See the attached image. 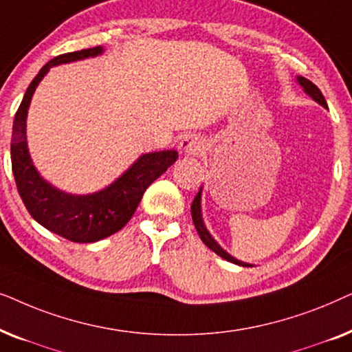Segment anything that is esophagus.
<instances>
[{"label": "esophagus", "instance_id": "esophagus-1", "mask_svg": "<svg viewBox=\"0 0 352 352\" xmlns=\"http://www.w3.org/2000/svg\"><path fill=\"white\" fill-rule=\"evenodd\" d=\"M181 148H182V152H186V153H199L201 151V146L197 138L186 136V138H182V141H181Z\"/></svg>", "mask_w": 352, "mask_h": 352}]
</instances>
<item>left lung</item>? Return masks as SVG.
I'll return each instance as SVG.
<instances>
[{
    "instance_id": "obj_1",
    "label": "left lung",
    "mask_w": 352,
    "mask_h": 352,
    "mask_svg": "<svg viewBox=\"0 0 352 352\" xmlns=\"http://www.w3.org/2000/svg\"><path fill=\"white\" fill-rule=\"evenodd\" d=\"M298 81H300V85L302 86V88H305L306 93L309 94L311 98L316 100V102H319L320 105H324V107H327L325 98H324V96H322L320 89L317 88V86H316L314 83H312V81H309V80H307V78H305V76H298ZM190 211H192V219H194V224H195V229H197V232H199L200 239L204 240V243L206 245V247H208L210 250H213V252H214L216 254H219L221 258L228 259V261H230V263H234V264H239V266H245V267L252 266V264L242 263V261H239V259H235V258L230 256V254H229L228 252H224V250L221 248L219 245L214 242V239L211 237V235L208 234V230H206V228H205V226H204V221H201V210H200V190H199V194L195 195L194 201H192Z\"/></svg>"
}]
</instances>
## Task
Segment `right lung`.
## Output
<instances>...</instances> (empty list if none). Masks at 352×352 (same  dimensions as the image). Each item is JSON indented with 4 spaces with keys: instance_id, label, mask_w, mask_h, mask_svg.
<instances>
[{
    "instance_id": "add662e5",
    "label": "right lung",
    "mask_w": 352,
    "mask_h": 352,
    "mask_svg": "<svg viewBox=\"0 0 352 352\" xmlns=\"http://www.w3.org/2000/svg\"><path fill=\"white\" fill-rule=\"evenodd\" d=\"M100 52L102 47L96 46L67 52L47 62L27 88L12 126L11 163L23 205L43 228L76 243L98 242L118 232L131 219L147 187L177 160L176 151L146 153L113 184L93 195L64 194L38 175L25 141V118L33 91L52 65L93 57Z\"/></svg>"
}]
</instances>
